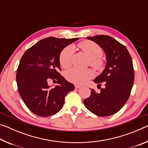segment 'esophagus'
Masks as SVG:
<instances>
[{
	"label": "esophagus",
	"mask_w": 148,
	"mask_h": 148,
	"mask_svg": "<svg viewBox=\"0 0 148 148\" xmlns=\"http://www.w3.org/2000/svg\"><path fill=\"white\" fill-rule=\"evenodd\" d=\"M82 87V86H79V85H77V84L75 85V88H76V89H79V88H80V87Z\"/></svg>",
	"instance_id": "obj_1"
}]
</instances>
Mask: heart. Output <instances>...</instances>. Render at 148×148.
Wrapping results in <instances>:
<instances>
[{
    "label": "heart",
    "mask_w": 148,
    "mask_h": 148,
    "mask_svg": "<svg viewBox=\"0 0 148 148\" xmlns=\"http://www.w3.org/2000/svg\"><path fill=\"white\" fill-rule=\"evenodd\" d=\"M79 49L89 57V63L98 71L104 68V61L101 57V47L98 44L89 40H84L78 44ZM75 47L69 45L62 49L59 56V62L62 67H67L71 64ZM94 73L90 69H80L76 67L66 70L64 76L67 80L76 84H82L87 79L93 77Z\"/></svg>",
    "instance_id": "b5f03b06"
}]
</instances>
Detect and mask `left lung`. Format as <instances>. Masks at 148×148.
I'll return each instance as SVG.
<instances>
[{
    "label": "left lung",
    "mask_w": 148,
    "mask_h": 148,
    "mask_svg": "<svg viewBox=\"0 0 148 148\" xmlns=\"http://www.w3.org/2000/svg\"><path fill=\"white\" fill-rule=\"evenodd\" d=\"M104 50L106 64L103 72L93 81L104 88L98 93L91 89V95L84 101L87 109L99 116H109L121 110L131 94L134 73L131 57L126 47L112 37L97 35L87 37Z\"/></svg>",
    "instance_id": "1"
}]
</instances>
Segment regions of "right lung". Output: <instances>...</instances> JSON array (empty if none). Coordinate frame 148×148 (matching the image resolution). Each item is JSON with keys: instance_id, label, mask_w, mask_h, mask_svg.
I'll return each mask as SVG.
<instances>
[{"instance_id": "add662e5", "label": "right lung", "mask_w": 148, "mask_h": 148, "mask_svg": "<svg viewBox=\"0 0 148 148\" xmlns=\"http://www.w3.org/2000/svg\"><path fill=\"white\" fill-rule=\"evenodd\" d=\"M79 38L55 37L42 39L25 52L17 70L19 93L32 113L42 117L56 114L62 109L64 98L74 86L59 74V56L65 47ZM57 80L58 86L51 88L47 82Z\"/></svg>"}]
</instances>
